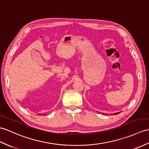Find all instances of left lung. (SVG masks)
<instances>
[{"label": "left lung", "mask_w": 149, "mask_h": 149, "mask_svg": "<svg viewBox=\"0 0 149 149\" xmlns=\"http://www.w3.org/2000/svg\"><path fill=\"white\" fill-rule=\"evenodd\" d=\"M118 113H116V114H118Z\"/></svg>", "instance_id": "left-lung-1"}]
</instances>
